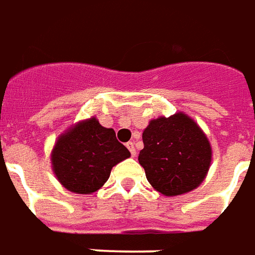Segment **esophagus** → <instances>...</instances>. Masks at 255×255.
Returning a JSON list of instances; mask_svg holds the SVG:
<instances>
[{
    "mask_svg": "<svg viewBox=\"0 0 255 255\" xmlns=\"http://www.w3.org/2000/svg\"><path fill=\"white\" fill-rule=\"evenodd\" d=\"M126 146H127V148L129 150V152H131V155L136 156V150H135V144H133V142H128Z\"/></svg>",
    "mask_w": 255,
    "mask_h": 255,
    "instance_id": "1",
    "label": "esophagus"
}]
</instances>
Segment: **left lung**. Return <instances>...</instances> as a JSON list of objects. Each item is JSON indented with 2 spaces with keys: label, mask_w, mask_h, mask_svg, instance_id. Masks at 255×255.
Returning <instances> with one entry per match:
<instances>
[{
  "label": "left lung",
  "mask_w": 255,
  "mask_h": 255,
  "mask_svg": "<svg viewBox=\"0 0 255 255\" xmlns=\"http://www.w3.org/2000/svg\"><path fill=\"white\" fill-rule=\"evenodd\" d=\"M139 163L147 181L163 196L196 189L208 173L212 148L197 123L184 112L154 119L143 131Z\"/></svg>",
  "instance_id": "1"
}]
</instances>
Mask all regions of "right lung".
<instances>
[{
  "mask_svg": "<svg viewBox=\"0 0 255 255\" xmlns=\"http://www.w3.org/2000/svg\"><path fill=\"white\" fill-rule=\"evenodd\" d=\"M129 156L131 152L116 139L112 128L103 127L97 119L90 118L58 137L51 163L66 189L89 195L108 181L113 166Z\"/></svg>",
  "mask_w": 255,
  "mask_h": 255,
  "instance_id": "1",
  "label": "right lung"
}]
</instances>
